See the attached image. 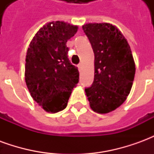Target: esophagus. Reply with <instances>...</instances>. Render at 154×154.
Listing matches in <instances>:
<instances>
[{
    "instance_id": "1",
    "label": "esophagus",
    "mask_w": 154,
    "mask_h": 154,
    "mask_svg": "<svg viewBox=\"0 0 154 154\" xmlns=\"http://www.w3.org/2000/svg\"><path fill=\"white\" fill-rule=\"evenodd\" d=\"M77 67H78V69H79V71L82 70V63H79L78 65H77Z\"/></svg>"
}]
</instances>
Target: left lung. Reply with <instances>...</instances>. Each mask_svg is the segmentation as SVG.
Listing matches in <instances>:
<instances>
[{
  "label": "left lung",
  "mask_w": 154,
  "mask_h": 154,
  "mask_svg": "<svg viewBox=\"0 0 154 154\" xmlns=\"http://www.w3.org/2000/svg\"><path fill=\"white\" fill-rule=\"evenodd\" d=\"M82 29L95 55L94 81L85 91L95 112L109 113L130 92L135 74L132 52L121 32L110 24H87Z\"/></svg>",
  "instance_id": "left-lung-1"
}]
</instances>
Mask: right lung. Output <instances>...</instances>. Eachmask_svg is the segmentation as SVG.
Here are the masks:
<instances>
[{"mask_svg": "<svg viewBox=\"0 0 154 154\" xmlns=\"http://www.w3.org/2000/svg\"><path fill=\"white\" fill-rule=\"evenodd\" d=\"M77 26L63 21L43 26L32 39L25 59V79L33 99L48 112L66 108L79 72L68 58L67 42Z\"/></svg>", "mask_w": 154, "mask_h": 154, "instance_id": "right-lung-1", "label": "right lung"}]
</instances>
